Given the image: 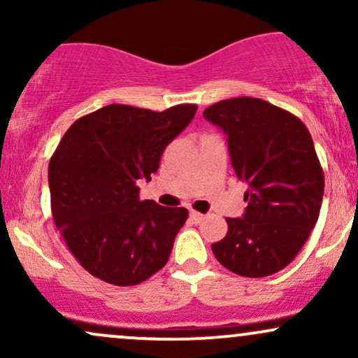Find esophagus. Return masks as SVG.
I'll return each mask as SVG.
<instances>
[{
  "label": "esophagus",
  "mask_w": 358,
  "mask_h": 358,
  "mask_svg": "<svg viewBox=\"0 0 358 358\" xmlns=\"http://www.w3.org/2000/svg\"><path fill=\"white\" fill-rule=\"evenodd\" d=\"M190 219H192L193 222H195V224H199V222L203 220V213L192 210V212H190Z\"/></svg>",
  "instance_id": "34e87169"
}]
</instances>
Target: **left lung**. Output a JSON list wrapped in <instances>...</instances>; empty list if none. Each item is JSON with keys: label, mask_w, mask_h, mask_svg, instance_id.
<instances>
[{"label": "left lung", "mask_w": 358, "mask_h": 358, "mask_svg": "<svg viewBox=\"0 0 358 358\" xmlns=\"http://www.w3.org/2000/svg\"><path fill=\"white\" fill-rule=\"evenodd\" d=\"M203 117L225 133L237 178L248 185L244 215L229 217L213 256L239 276H271L298 256L322 208L324 178L310 131L256 97L220 101Z\"/></svg>", "instance_id": "left-lung-1"}]
</instances>
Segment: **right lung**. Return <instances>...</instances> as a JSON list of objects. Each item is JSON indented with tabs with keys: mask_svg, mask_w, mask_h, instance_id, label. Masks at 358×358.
I'll return each mask as SVG.
<instances>
[{
	"mask_svg": "<svg viewBox=\"0 0 358 358\" xmlns=\"http://www.w3.org/2000/svg\"><path fill=\"white\" fill-rule=\"evenodd\" d=\"M195 113V104L162 113L110 104L77 119L60 139L48 165L53 222L92 276L134 286L168 262L188 210L139 200L138 180H151Z\"/></svg>",
	"mask_w": 358,
	"mask_h": 358,
	"instance_id": "right-lung-1",
	"label": "right lung"
}]
</instances>
